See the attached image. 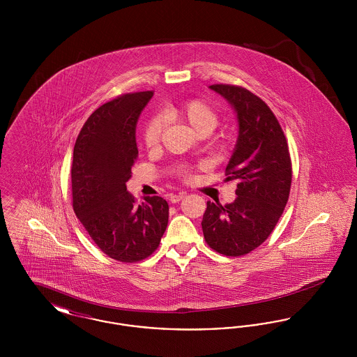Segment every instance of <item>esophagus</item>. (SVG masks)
<instances>
[{
  "mask_svg": "<svg viewBox=\"0 0 357 357\" xmlns=\"http://www.w3.org/2000/svg\"><path fill=\"white\" fill-rule=\"evenodd\" d=\"M185 197H186V194H185V192L174 194V195H171L170 197V202L171 204H178V202H181V201H182Z\"/></svg>",
  "mask_w": 357,
  "mask_h": 357,
  "instance_id": "34e87169",
  "label": "esophagus"
}]
</instances>
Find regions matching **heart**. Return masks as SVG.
I'll list each match as a JSON object with an SVG mask.
<instances>
[{"label": "heart", "instance_id": "obj_1", "mask_svg": "<svg viewBox=\"0 0 357 357\" xmlns=\"http://www.w3.org/2000/svg\"><path fill=\"white\" fill-rule=\"evenodd\" d=\"M167 118L186 123L199 135H208L220 121L218 111L211 104L201 99H190L171 108L167 112ZM163 127L165 123L160 116H153L147 121L142 135L143 143L147 149H156L159 146ZM175 172L183 181H190L192 176V169L187 165L178 166Z\"/></svg>", "mask_w": 357, "mask_h": 357}]
</instances>
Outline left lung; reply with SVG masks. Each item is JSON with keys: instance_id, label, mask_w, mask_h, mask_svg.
Returning a JSON list of instances; mask_svg holds the SVG:
<instances>
[{"instance_id": "obj_1", "label": "left lung", "mask_w": 357, "mask_h": 357, "mask_svg": "<svg viewBox=\"0 0 357 357\" xmlns=\"http://www.w3.org/2000/svg\"><path fill=\"white\" fill-rule=\"evenodd\" d=\"M210 88L237 112V144L226 167V181H237V198L225 206L208 201L202 230L213 250L241 257L264 243L282 215L291 185V160L287 137L266 102L239 85Z\"/></svg>"}]
</instances>
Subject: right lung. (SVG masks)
<instances>
[{"label": "right lung", "mask_w": 357, "mask_h": 357, "mask_svg": "<svg viewBox=\"0 0 357 357\" xmlns=\"http://www.w3.org/2000/svg\"><path fill=\"white\" fill-rule=\"evenodd\" d=\"M153 95L124 93L100 105L73 149V211L102 253L126 264L153 255L169 223L163 198L147 197L136 204L126 186L139 153L136 123Z\"/></svg>", "instance_id": "add662e5"}]
</instances>
